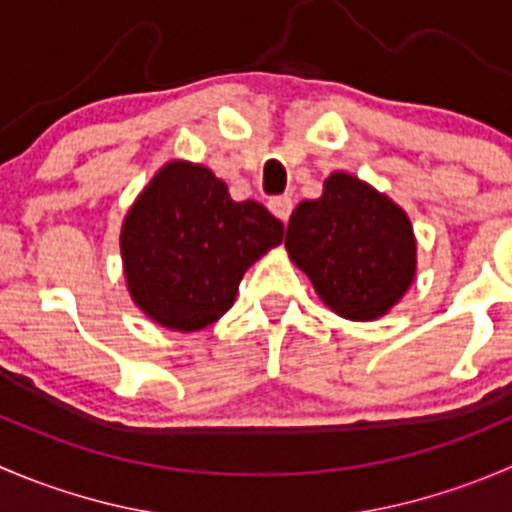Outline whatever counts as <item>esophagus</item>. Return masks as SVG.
Segmentation results:
<instances>
[{
    "label": "esophagus",
    "instance_id": "1",
    "mask_svg": "<svg viewBox=\"0 0 512 512\" xmlns=\"http://www.w3.org/2000/svg\"><path fill=\"white\" fill-rule=\"evenodd\" d=\"M270 212L275 217H280L282 222L290 220V215H292V197H287V195L272 197V200H270Z\"/></svg>",
    "mask_w": 512,
    "mask_h": 512
}]
</instances>
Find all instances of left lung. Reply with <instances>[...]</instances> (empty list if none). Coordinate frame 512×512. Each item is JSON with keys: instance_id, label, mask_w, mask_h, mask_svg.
<instances>
[{"instance_id": "1", "label": "left lung", "mask_w": 512, "mask_h": 512, "mask_svg": "<svg viewBox=\"0 0 512 512\" xmlns=\"http://www.w3.org/2000/svg\"><path fill=\"white\" fill-rule=\"evenodd\" d=\"M285 247L317 297L355 322L388 315L418 272L408 212L347 172H332L317 200L295 207Z\"/></svg>"}]
</instances>
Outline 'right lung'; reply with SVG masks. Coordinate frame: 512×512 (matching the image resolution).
Segmentation results:
<instances>
[{
  "instance_id": "add662e5",
  "label": "right lung",
  "mask_w": 512,
  "mask_h": 512,
  "mask_svg": "<svg viewBox=\"0 0 512 512\" xmlns=\"http://www.w3.org/2000/svg\"><path fill=\"white\" fill-rule=\"evenodd\" d=\"M282 232L260 202L232 200L205 165L172 160L124 215V282L157 325L202 330L235 305L242 275L280 245Z\"/></svg>"
}]
</instances>
